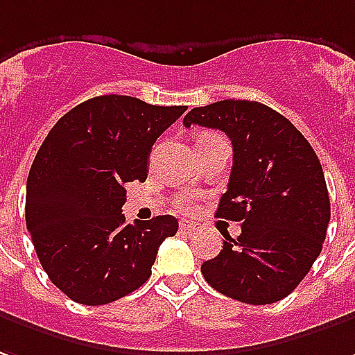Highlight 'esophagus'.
<instances>
[{
    "instance_id": "1",
    "label": "esophagus",
    "mask_w": 355,
    "mask_h": 355,
    "mask_svg": "<svg viewBox=\"0 0 355 355\" xmlns=\"http://www.w3.org/2000/svg\"><path fill=\"white\" fill-rule=\"evenodd\" d=\"M180 230L182 232H188V234H192V232H196V225H190V223H180Z\"/></svg>"
}]
</instances>
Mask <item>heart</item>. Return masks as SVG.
Segmentation results:
<instances>
[{
  "label": "heart",
  "mask_w": 355,
  "mask_h": 355,
  "mask_svg": "<svg viewBox=\"0 0 355 355\" xmlns=\"http://www.w3.org/2000/svg\"><path fill=\"white\" fill-rule=\"evenodd\" d=\"M207 136H211V135H207ZM202 138H205V136H202ZM180 207H182V209H188V203L182 202V205H180Z\"/></svg>",
  "instance_id": "obj_1"
}]
</instances>
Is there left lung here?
<instances>
[{"instance_id": "obj_1", "label": "left lung", "mask_w": 355, "mask_h": 355, "mask_svg": "<svg viewBox=\"0 0 355 355\" xmlns=\"http://www.w3.org/2000/svg\"><path fill=\"white\" fill-rule=\"evenodd\" d=\"M219 128L232 142L229 186L217 217L240 220L238 238L202 265L213 288L244 304L286 298L321 254L331 202L313 148L288 119L259 101L194 107L184 126Z\"/></svg>"}]
</instances>
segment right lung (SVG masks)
<instances>
[{
	"label": "right lung",
	"instance_id": "add662e5",
	"mask_svg": "<svg viewBox=\"0 0 355 355\" xmlns=\"http://www.w3.org/2000/svg\"><path fill=\"white\" fill-rule=\"evenodd\" d=\"M186 105L98 96L49 130L26 180V229L49 281L76 304L103 306L140 288L178 220L128 225L126 182L146 180L155 140Z\"/></svg>",
	"mask_w": 355,
	"mask_h": 355
}]
</instances>
